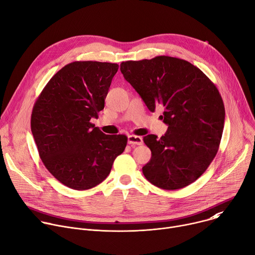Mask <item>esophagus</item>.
Instances as JSON below:
<instances>
[{"label": "esophagus", "mask_w": 255, "mask_h": 255, "mask_svg": "<svg viewBox=\"0 0 255 255\" xmlns=\"http://www.w3.org/2000/svg\"><path fill=\"white\" fill-rule=\"evenodd\" d=\"M128 143L131 145H141L143 143L142 137L136 136V135H129L128 136Z\"/></svg>", "instance_id": "esophagus-1"}]
</instances>
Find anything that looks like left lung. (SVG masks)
I'll return each instance as SVG.
<instances>
[{"label": "left lung", "mask_w": 255, "mask_h": 255, "mask_svg": "<svg viewBox=\"0 0 255 255\" xmlns=\"http://www.w3.org/2000/svg\"><path fill=\"white\" fill-rule=\"evenodd\" d=\"M124 78L150 112L164 109L167 133L143 137L151 158L142 168L154 186L176 190L197 180L215 158L223 134L225 107L216 85L191 63L168 56L126 61Z\"/></svg>", "instance_id": "8db88e82"}]
</instances>
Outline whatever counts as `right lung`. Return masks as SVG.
<instances>
[{
    "instance_id": "1",
    "label": "right lung",
    "mask_w": 255,
    "mask_h": 255,
    "mask_svg": "<svg viewBox=\"0 0 255 255\" xmlns=\"http://www.w3.org/2000/svg\"><path fill=\"white\" fill-rule=\"evenodd\" d=\"M119 65L76 61L44 86L31 114V132L48 171L65 186L86 190L102 183L127 136L106 135L90 120L99 117Z\"/></svg>"
}]
</instances>
